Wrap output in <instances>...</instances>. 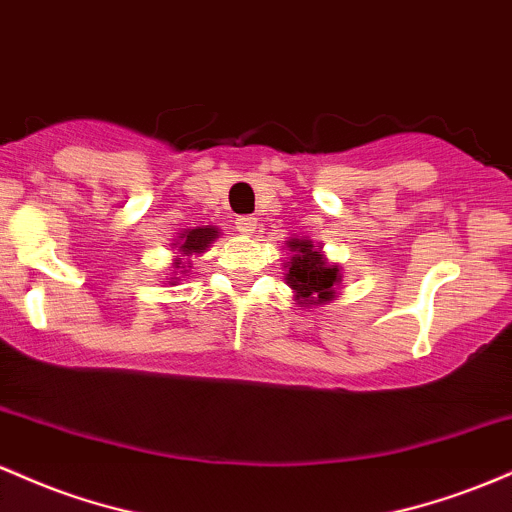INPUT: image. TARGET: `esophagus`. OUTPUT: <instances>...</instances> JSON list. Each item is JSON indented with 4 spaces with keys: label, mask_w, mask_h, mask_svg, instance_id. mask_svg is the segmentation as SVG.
<instances>
[{
    "label": "esophagus",
    "mask_w": 512,
    "mask_h": 512,
    "mask_svg": "<svg viewBox=\"0 0 512 512\" xmlns=\"http://www.w3.org/2000/svg\"><path fill=\"white\" fill-rule=\"evenodd\" d=\"M234 225H237L239 234H256L258 227H261V225H258L256 217H251V215L237 217V220H234Z\"/></svg>",
    "instance_id": "1"
}]
</instances>
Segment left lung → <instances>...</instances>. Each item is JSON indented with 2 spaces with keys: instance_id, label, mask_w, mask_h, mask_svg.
<instances>
[{
  "instance_id": "8db88e82",
  "label": "left lung",
  "mask_w": 512,
  "mask_h": 512,
  "mask_svg": "<svg viewBox=\"0 0 512 512\" xmlns=\"http://www.w3.org/2000/svg\"><path fill=\"white\" fill-rule=\"evenodd\" d=\"M290 271H287V283L297 292V300L304 304H324L333 297V285L341 280L336 266H326L324 256L312 249L309 241H290Z\"/></svg>"
}]
</instances>
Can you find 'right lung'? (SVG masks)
Listing matches in <instances>:
<instances>
[{"mask_svg":"<svg viewBox=\"0 0 512 512\" xmlns=\"http://www.w3.org/2000/svg\"><path fill=\"white\" fill-rule=\"evenodd\" d=\"M217 239V229L215 227H195V229H186L183 237L179 241V251L183 256H193V254H203L205 249ZM181 268V266H176Z\"/></svg>","mask_w":512,"mask_h":512,"instance_id":"obj_1","label":"right lung"}]
</instances>
